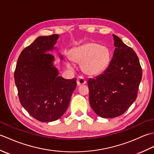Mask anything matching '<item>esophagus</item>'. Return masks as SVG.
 <instances>
[{
	"label": "esophagus",
	"instance_id": "1",
	"mask_svg": "<svg viewBox=\"0 0 154 154\" xmlns=\"http://www.w3.org/2000/svg\"><path fill=\"white\" fill-rule=\"evenodd\" d=\"M86 83V80L82 76H79L77 79V84L78 86H81L83 85Z\"/></svg>",
	"mask_w": 154,
	"mask_h": 154
}]
</instances>
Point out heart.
<instances>
[{
    "instance_id": "b5f03b06",
    "label": "heart",
    "mask_w": 154,
    "mask_h": 154,
    "mask_svg": "<svg viewBox=\"0 0 154 154\" xmlns=\"http://www.w3.org/2000/svg\"><path fill=\"white\" fill-rule=\"evenodd\" d=\"M72 61L81 63L85 73L94 76L101 74L109 67L111 60V53L109 48L96 42H89L75 47L71 51ZM67 66L72 68L71 62H67Z\"/></svg>"
}]
</instances>
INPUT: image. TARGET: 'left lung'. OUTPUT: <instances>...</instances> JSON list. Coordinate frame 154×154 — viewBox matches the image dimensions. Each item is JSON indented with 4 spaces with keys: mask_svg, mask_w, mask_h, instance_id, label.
I'll list each match as a JSON object with an SVG mask.
<instances>
[{
    "mask_svg": "<svg viewBox=\"0 0 154 154\" xmlns=\"http://www.w3.org/2000/svg\"><path fill=\"white\" fill-rule=\"evenodd\" d=\"M115 50L109 67L89 79V103L97 115L112 119L122 115L136 99L142 70L135 51L113 34Z\"/></svg>",
    "mask_w": 154,
    "mask_h": 154,
    "instance_id": "left-lung-1",
    "label": "left lung"
}]
</instances>
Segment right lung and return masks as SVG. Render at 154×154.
Returning <instances> with one entry per match:
<instances>
[{
	"instance_id": "right-lung-1",
	"label": "right lung",
	"mask_w": 154,
	"mask_h": 154,
	"mask_svg": "<svg viewBox=\"0 0 154 154\" xmlns=\"http://www.w3.org/2000/svg\"><path fill=\"white\" fill-rule=\"evenodd\" d=\"M58 34L37 38L22 50L14 71V81L22 106L40 122H49L61 117L67 109L76 79H65L59 76L54 65V55L49 51ZM61 60L63 57L60 55Z\"/></svg>"
}]
</instances>
